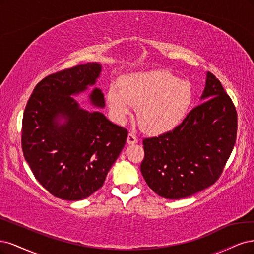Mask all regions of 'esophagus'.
<instances>
[{"label":"esophagus","mask_w":254,"mask_h":254,"mask_svg":"<svg viewBox=\"0 0 254 254\" xmlns=\"http://www.w3.org/2000/svg\"><path fill=\"white\" fill-rule=\"evenodd\" d=\"M138 142V137L134 133H129L127 135V143L128 144H134Z\"/></svg>","instance_id":"obj_1"}]
</instances>
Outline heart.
Here are the masks:
<instances>
[{"label":"heart","instance_id":"heart-1","mask_svg":"<svg viewBox=\"0 0 254 254\" xmlns=\"http://www.w3.org/2000/svg\"><path fill=\"white\" fill-rule=\"evenodd\" d=\"M108 105L117 120L122 121L138 109L140 127L149 133L159 134L174 128L185 118L192 102L189 83L172 73L152 70L134 73L113 83L106 94Z\"/></svg>","mask_w":254,"mask_h":254}]
</instances>
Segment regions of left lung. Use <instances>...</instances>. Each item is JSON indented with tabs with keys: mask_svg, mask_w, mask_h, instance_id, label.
Returning a JSON list of instances; mask_svg holds the SVG:
<instances>
[{
	"mask_svg": "<svg viewBox=\"0 0 254 254\" xmlns=\"http://www.w3.org/2000/svg\"><path fill=\"white\" fill-rule=\"evenodd\" d=\"M201 99L173 130L143 139L141 174L161 197L181 199L207 189L222 175L234 148L235 106L210 71Z\"/></svg>",
	"mask_w": 254,
	"mask_h": 254,
	"instance_id": "left-lung-1",
	"label": "left lung"
}]
</instances>
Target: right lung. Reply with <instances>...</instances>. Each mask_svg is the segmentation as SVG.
<instances>
[{"label":"right lung","mask_w":254,"mask_h":254,"mask_svg":"<svg viewBox=\"0 0 254 254\" xmlns=\"http://www.w3.org/2000/svg\"><path fill=\"white\" fill-rule=\"evenodd\" d=\"M100 71L101 65L92 62L52 73L36 85L24 111V158L37 181L61 199L80 200L100 189L127 142V128L81 109L71 97L94 85ZM89 99L104 106L99 88Z\"/></svg>","instance_id":"right-lung-1"}]
</instances>
